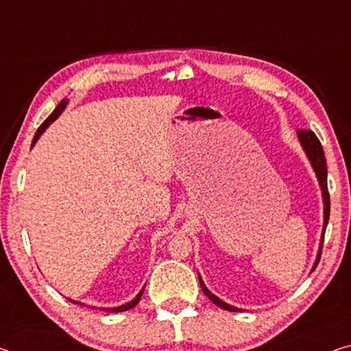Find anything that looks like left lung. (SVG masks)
<instances>
[{"label": "left lung", "instance_id": "obj_1", "mask_svg": "<svg viewBox=\"0 0 351 351\" xmlns=\"http://www.w3.org/2000/svg\"><path fill=\"white\" fill-rule=\"evenodd\" d=\"M298 137H300V142L302 145V148H304L307 158H309L311 164L313 167V170H315L317 178H318V182H320V187H322V192H323V203H325V226H323V239H325V230H326L328 221H329V206H331V202H329V192H328V170H326L325 153H323L320 140H318V137L312 132V130H309V129H300V130H298ZM323 239H322V247H323ZM322 247H320V252H318V255H317V261H315V265H313V269L317 268L318 261H320ZM198 279H200V276H198ZM200 287H202L203 293H205V295L216 306L222 307L223 311H230V312H237L238 311L237 307L227 304V302H223V301L219 300L216 295H213V293L206 289L205 284H203L202 279H200Z\"/></svg>", "mask_w": 351, "mask_h": 351}]
</instances>
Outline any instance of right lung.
Wrapping results in <instances>:
<instances>
[{"instance_id": "right-lung-1", "label": "right lung", "mask_w": 351, "mask_h": 351, "mask_svg": "<svg viewBox=\"0 0 351 351\" xmlns=\"http://www.w3.org/2000/svg\"><path fill=\"white\" fill-rule=\"evenodd\" d=\"M64 107H66V101H61V102L58 104V106H56V108L53 110V113H51V114H50V117H49V118H47V119H45V121H44V123H42V124L39 125V129H38V130H36V135H34V138H33V145H34L36 142H38V138L40 137V134H42V132H44V130H45L47 128H49V125H50L51 123H53L56 118H58V117H60V114H61V112H62V110H64ZM33 145H31V146H33ZM142 295H143V290H142V291H140V293H138V295H137V296H135L132 301H130V302H128V304H123V306H119V307H113V309H106V311H108V312H124V311H129V309H132V307H134V306H137V304H138V301H140V298H142ZM71 302H77V301H72V300H71Z\"/></svg>"}]
</instances>
